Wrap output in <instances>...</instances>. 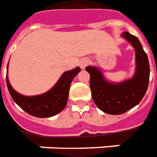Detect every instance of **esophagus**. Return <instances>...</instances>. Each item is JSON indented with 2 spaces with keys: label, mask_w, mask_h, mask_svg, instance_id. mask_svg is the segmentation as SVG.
Returning a JSON list of instances; mask_svg holds the SVG:
<instances>
[{
  "label": "esophagus",
  "mask_w": 157,
  "mask_h": 157,
  "mask_svg": "<svg viewBox=\"0 0 157 157\" xmlns=\"http://www.w3.org/2000/svg\"><path fill=\"white\" fill-rule=\"evenodd\" d=\"M89 63H90V61H89L88 59L84 58L83 59V60H81L80 62H79V66H80V67L82 69H84L85 67L89 65Z\"/></svg>",
  "instance_id": "obj_1"
}]
</instances>
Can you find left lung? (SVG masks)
I'll use <instances>...</instances> for the list:
<instances>
[{"label":"left lung","mask_w":157,"mask_h":157,"mask_svg":"<svg viewBox=\"0 0 157 157\" xmlns=\"http://www.w3.org/2000/svg\"><path fill=\"white\" fill-rule=\"evenodd\" d=\"M123 37L135 49L136 72L128 80L112 84L105 80L101 72L94 67H87L90 85L94 104L100 110L111 115H119L138 105L145 94L150 79V65L147 55L136 36L123 32Z\"/></svg>","instance_id":"left-lung-1"}]
</instances>
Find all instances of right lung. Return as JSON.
<instances>
[{
    "mask_svg": "<svg viewBox=\"0 0 157 157\" xmlns=\"http://www.w3.org/2000/svg\"><path fill=\"white\" fill-rule=\"evenodd\" d=\"M8 66V64H7ZM81 69L76 67L65 72L51 90L36 96H24L14 90L6 77V85L13 101L23 111L37 117L55 116L65 108L68 98L70 84Z\"/></svg>",
    "mask_w": 157,
    "mask_h": 157,
    "instance_id": "obj_1",
    "label": "right lung"
}]
</instances>
